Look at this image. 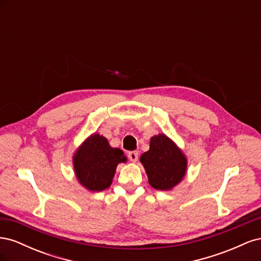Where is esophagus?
Returning <instances> with one entry per match:
<instances>
[{"instance_id": "1", "label": "esophagus", "mask_w": 261, "mask_h": 261, "mask_svg": "<svg viewBox=\"0 0 261 261\" xmlns=\"http://www.w3.org/2000/svg\"><path fill=\"white\" fill-rule=\"evenodd\" d=\"M128 159L132 162H136L138 160V152L137 151H129L128 152Z\"/></svg>"}]
</instances>
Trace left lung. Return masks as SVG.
Segmentation results:
<instances>
[{"label":"left lung","mask_w":261,"mask_h":261,"mask_svg":"<svg viewBox=\"0 0 261 261\" xmlns=\"http://www.w3.org/2000/svg\"><path fill=\"white\" fill-rule=\"evenodd\" d=\"M149 184L158 191H170L184 178L187 158L171 138L159 134L150 138V148L140 155Z\"/></svg>","instance_id":"obj_1"}]
</instances>
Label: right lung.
Here are the masks:
<instances>
[{"mask_svg":"<svg viewBox=\"0 0 261 261\" xmlns=\"http://www.w3.org/2000/svg\"><path fill=\"white\" fill-rule=\"evenodd\" d=\"M127 158L118 148H112L106 137L94 133L80 146L73 164L78 181L90 192H102L112 184L118 163Z\"/></svg>","mask_w":261,"mask_h":261,"instance_id":"right-lung-1","label":"right lung"}]
</instances>
